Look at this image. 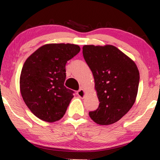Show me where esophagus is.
I'll return each mask as SVG.
<instances>
[{
	"mask_svg": "<svg viewBox=\"0 0 160 160\" xmlns=\"http://www.w3.org/2000/svg\"><path fill=\"white\" fill-rule=\"evenodd\" d=\"M77 95H78L80 98H83L85 96V91L83 89H80L77 91Z\"/></svg>",
	"mask_w": 160,
	"mask_h": 160,
	"instance_id": "1",
	"label": "esophagus"
}]
</instances>
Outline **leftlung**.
I'll return each instance as SVG.
<instances>
[{"instance_id":"1","label":"left lung","mask_w":160,"mask_h":160,"mask_svg":"<svg viewBox=\"0 0 160 160\" xmlns=\"http://www.w3.org/2000/svg\"><path fill=\"white\" fill-rule=\"evenodd\" d=\"M83 55L94 78L99 106L90 118L101 125L120 120L136 99L139 72L132 59L115 46H84Z\"/></svg>"}]
</instances>
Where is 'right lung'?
<instances>
[{
    "label": "right lung",
    "instance_id": "right-lung-1",
    "mask_svg": "<svg viewBox=\"0 0 160 160\" xmlns=\"http://www.w3.org/2000/svg\"><path fill=\"white\" fill-rule=\"evenodd\" d=\"M74 44H47L26 59L20 76L22 98L30 111L41 120L54 122L67 111L74 91L64 86L66 64L78 54Z\"/></svg>",
    "mask_w": 160,
    "mask_h": 160
}]
</instances>
